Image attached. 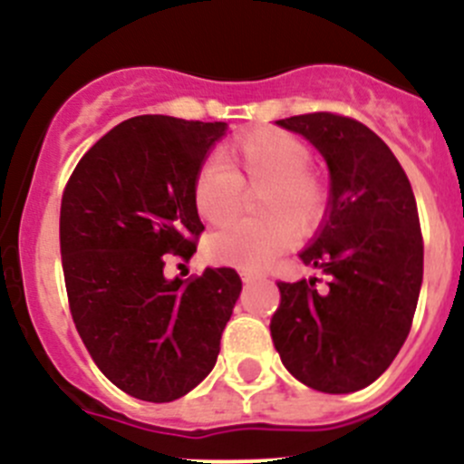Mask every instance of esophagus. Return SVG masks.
<instances>
[{
	"label": "esophagus",
	"mask_w": 464,
	"mask_h": 464,
	"mask_svg": "<svg viewBox=\"0 0 464 464\" xmlns=\"http://www.w3.org/2000/svg\"><path fill=\"white\" fill-rule=\"evenodd\" d=\"M258 278H263V274H260V272H251V269H242V281H245V283H254V281H258Z\"/></svg>",
	"instance_id": "1"
}]
</instances>
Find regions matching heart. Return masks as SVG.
Segmentation results:
<instances>
[{"label":"heart","instance_id":"obj_1","mask_svg":"<svg viewBox=\"0 0 464 464\" xmlns=\"http://www.w3.org/2000/svg\"><path fill=\"white\" fill-rule=\"evenodd\" d=\"M310 147L281 129H256L208 160L192 183V204L204 222L224 227L240 215L245 192L256 190L254 213L208 240L210 258L237 267H265L285 246L287 228L308 236L322 227L331 183L314 168Z\"/></svg>","mask_w":464,"mask_h":464}]
</instances>
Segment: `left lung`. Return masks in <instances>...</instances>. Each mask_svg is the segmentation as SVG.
<instances>
[{
  "instance_id": "8db88e82",
  "label": "left lung",
  "mask_w": 464,
  "mask_h": 464,
  "mask_svg": "<svg viewBox=\"0 0 464 464\" xmlns=\"http://www.w3.org/2000/svg\"><path fill=\"white\" fill-rule=\"evenodd\" d=\"M326 159L331 204L317 240L301 251L322 278L278 281L269 331L283 365L308 388H367L411 333L424 276V237L411 181L372 129L337 112L278 120Z\"/></svg>"
}]
</instances>
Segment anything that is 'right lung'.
Here are the masks:
<instances>
[{
    "instance_id": "obj_1",
    "label": "right lung",
    "mask_w": 464,
    "mask_h": 464,
    "mask_svg": "<svg viewBox=\"0 0 464 464\" xmlns=\"http://www.w3.org/2000/svg\"><path fill=\"white\" fill-rule=\"evenodd\" d=\"M227 122L138 115L94 142L61 199V260L72 319L102 374L122 392L168 403L215 367L240 296L233 267L168 281L204 233L192 183Z\"/></svg>"
}]
</instances>
